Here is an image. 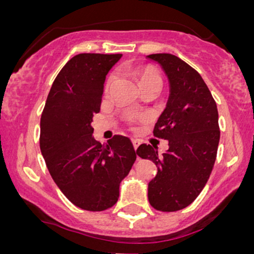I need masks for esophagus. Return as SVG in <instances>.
<instances>
[{
    "instance_id": "1",
    "label": "esophagus",
    "mask_w": 254,
    "mask_h": 254,
    "mask_svg": "<svg viewBox=\"0 0 254 254\" xmlns=\"http://www.w3.org/2000/svg\"><path fill=\"white\" fill-rule=\"evenodd\" d=\"M132 144H133V148H135V150H136L137 148L139 147V144H141V141L137 138H132Z\"/></svg>"
}]
</instances>
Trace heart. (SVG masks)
<instances>
[{
	"instance_id": "heart-1",
	"label": "heart",
	"mask_w": 254,
	"mask_h": 254,
	"mask_svg": "<svg viewBox=\"0 0 254 254\" xmlns=\"http://www.w3.org/2000/svg\"><path fill=\"white\" fill-rule=\"evenodd\" d=\"M137 77H138V83L141 86V88H144L147 86H160L162 87V77L159 74V71L156 70L153 66H144L141 68L139 70H137ZM115 75H110L107 77L106 83H105V93H109L111 87H112L113 82H115ZM139 116L136 115H130L129 119L133 121V119H138Z\"/></svg>"
}]
</instances>
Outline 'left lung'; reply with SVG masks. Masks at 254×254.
<instances>
[{"label": "left lung", "instance_id": "8db88e82", "mask_svg": "<svg viewBox=\"0 0 254 254\" xmlns=\"http://www.w3.org/2000/svg\"><path fill=\"white\" fill-rule=\"evenodd\" d=\"M147 58L160 64L170 82L167 105L154 127V136L168 141V150L160 155L157 147L141 144L136 153L157 167L148 184L150 205L160 211L182 210L198 197L214 167L220 142L217 106L202 76L179 57Z\"/></svg>", "mask_w": 254, "mask_h": 254}]
</instances>
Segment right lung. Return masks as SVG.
Listing matches in <instances>:
<instances>
[{
	"label": "right lung",
	"mask_w": 254,
	"mask_h": 254,
	"mask_svg": "<svg viewBox=\"0 0 254 254\" xmlns=\"http://www.w3.org/2000/svg\"><path fill=\"white\" fill-rule=\"evenodd\" d=\"M122 55L80 54L55 78L40 118V150L52 179L74 205L103 211L117 203L119 185L136 160L127 137L101 144L93 137L106 75Z\"/></svg>",
	"instance_id": "obj_1"
}]
</instances>
